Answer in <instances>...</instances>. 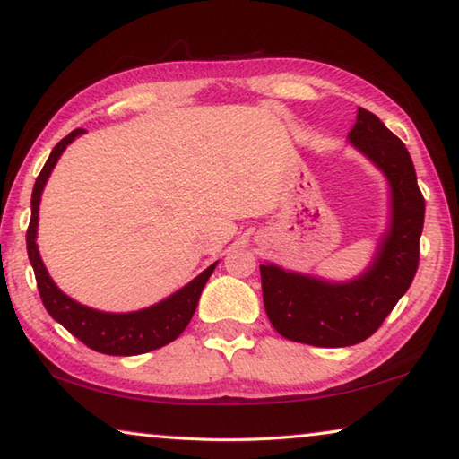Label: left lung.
<instances>
[{
  "mask_svg": "<svg viewBox=\"0 0 459 459\" xmlns=\"http://www.w3.org/2000/svg\"><path fill=\"white\" fill-rule=\"evenodd\" d=\"M348 142L388 186V221L359 275L333 281L263 263V304L283 338L322 348L359 344L378 330L407 293L419 263L425 200L405 143L377 115L359 107Z\"/></svg>",
  "mask_w": 459,
  "mask_h": 459,
  "instance_id": "1",
  "label": "left lung"
}]
</instances>
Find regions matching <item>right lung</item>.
Segmentation results:
<instances>
[{
  "label": "right lung",
  "mask_w": 459,
  "mask_h": 459,
  "mask_svg": "<svg viewBox=\"0 0 459 459\" xmlns=\"http://www.w3.org/2000/svg\"><path fill=\"white\" fill-rule=\"evenodd\" d=\"M82 134L84 129H74L73 134H68L56 143L50 158L46 160L40 176L36 178L32 190V219H30L26 232V245L28 259L34 267L38 291H40L46 312L92 351L108 356H135L150 352L169 344L186 330V325L190 324L194 312H196L200 293L204 290L208 277L212 275L214 267L219 265V261L158 304L135 309V312H100V309L84 306L62 291L54 283L40 257V251H38V211H40L44 186L48 182L54 166L66 147Z\"/></svg>",
  "instance_id": "obj_1"
}]
</instances>
